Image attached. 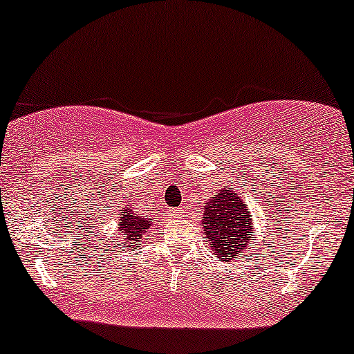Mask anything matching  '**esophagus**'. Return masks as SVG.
<instances>
[{
    "instance_id": "esophagus-1",
    "label": "esophagus",
    "mask_w": 354,
    "mask_h": 354,
    "mask_svg": "<svg viewBox=\"0 0 354 354\" xmlns=\"http://www.w3.org/2000/svg\"><path fill=\"white\" fill-rule=\"evenodd\" d=\"M184 208H174V210H169V216L170 218H180L184 216Z\"/></svg>"
}]
</instances>
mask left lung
Instances as JSON below:
<instances>
[{"mask_svg":"<svg viewBox=\"0 0 354 354\" xmlns=\"http://www.w3.org/2000/svg\"><path fill=\"white\" fill-rule=\"evenodd\" d=\"M202 226L212 251L220 261L228 263L246 248H251V213L243 198L228 187L208 200Z\"/></svg>","mask_w":354,"mask_h":354,"instance_id":"left-lung-1","label":"left lung"}]
</instances>
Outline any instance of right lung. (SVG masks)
Returning a JSON list of instances; mask_svg holds the SVG:
<instances>
[{"instance_id": "1", "label": "right lung", "mask_w": 354, "mask_h": 354, "mask_svg": "<svg viewBox=\"0 0 354 354\" xmlns=\"http://www.w3.org/2000/svg\"><path fill=\"white\" fill-rule=\"evenodd\" d=\"M151 226L152 223L147 218L134 215L131 205L124 207V210H121L120 221H118V231H120V234H124L123 239L128 248H136L138 243L141 241Z\"/></svg>"}]
</instances>
